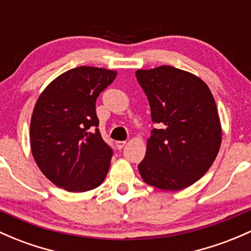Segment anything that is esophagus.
Masks as SVG:
<instances>
[{
	"mask_svg": "<svg viewBox=\"0 0 251 251\" xmlns=\"http://www.w3.org/2000/svg\"><path fill=\"white\" fill-rule=\"evenodd\" d=\"M115 145H117V148L119 149V150H121V149H123L126 145V142H120V140H119V142L115 143Z\"/></svg>",
	"mask_w": 251,
	"mask_h": 251,
	"instance_id": "esophagus-1",
	"label": "esophagus"
}]
</instances>
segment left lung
Masks as SVG:
<instances>
[{
	"mask_svg": "<svg viewBox=\"0 0 251 251\" xmlns=\"http://www.w3.org/2000/svg\"><path fill=\"white\" fill-rule=\"evenodd\" d=\"M136 77L148 96L153 128L139 163L145 183L163 191L192 186L210 169L222 144V125L210 88L188 71L162 65L139 69Z\"/></svg>",
	"mask_w": 251,
	"mask_h": 251,
	"instance_id": "obj_1",
	"label": "left lung"
}]
</instances>
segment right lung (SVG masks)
Returning a JSON list of instances; mask_svg holds the SVG:
<instances>
[{"mask_svg": "<svg viewBox=\"0 0 251 251\" xmlns=\"http://www.w3.org/2000/svg\"><path fill=\"white\" fill-rule=\"evenodd\" d=\"M117 74L103 68L71 69L38 98L29 128L32 155L41 173L59 188L81 193L103 182L113 152L95 128V102Z\"/></svg>", "mask_w": 251, "mask_h": 251, "instance_id": "add662e5", "label": "right lung"}]
</instances>
